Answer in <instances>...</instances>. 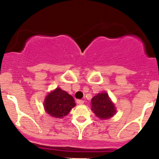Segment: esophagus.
Segmentation results:
<instances>
[{
	"mask_svg": "<svg viewBox=\"0 0 159 159\" xmlns=\"http://www.w3.org/2000/svg\"><path fill=\"white\" fill-rule=\"evenodd\" d=\"M76 102L78 104H79V105H82V104H84V101L83 100H80V99H78V100L76 101Z\"/></svg>",
	"mask_w": 159,
	"mask_h": 159,
	"instance_id": "1",
	"label": "esophagus"
}]
</instances>
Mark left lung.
I'll use <instances>...</instances> for the list:
<instances>
[{
	"instance_id": "8db88e82",
	"label": "left lung",
	"mask_w": 159,
	"mask_h": 159,
	"mask_svg": "<svg viewBox=\"0 0 159 159\" xmlns=\"http://www.w3.org/2000/svg\"><path fill=\"white\" fill-rule=\"evenodd\" d=\"M91 110L98 118L108 119L116 113V108L106 92L98 93L91 99Z\"/></svg>"
}]
</instances>
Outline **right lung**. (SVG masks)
<instances>
[{
    "label": "right lung",
    "mask_w": 159,
    "mask_h": 159,
    "mask_svg": "<svg viewBox=\"0 0 159 159\" xmlns=\"http://www.w3.org/2000/svg\"><path fill=\"white\" fill-rule=\"evenodd\" d=\"M75 105L73 97L60 88H57L49 93L44 102L45 111L50 116L55 118H62L66 116Z\"/></svg>",
    "instance_id": "add662e5"
}]
</instances>
